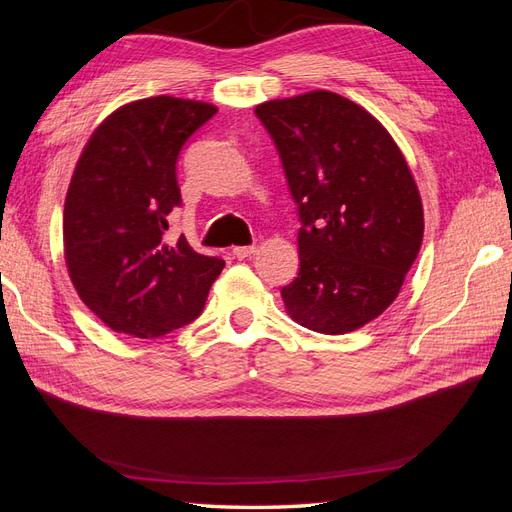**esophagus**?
<instances>
[{
  "mask_svg": "<svg viewBox=\"0 0 512 512\" xmlns=\"http://www.w3.org/2000/svg\"><path fill=\"white\" fill-rule=\"evenodd\" d=\"M254 252H256L254 245H241V247H235V250H232V256L239 258V260H245V258H250Z\"/></svg>",
  "mask_w": 512,
  "mask_h": 512,
  "instance_id": "1",
  "label": "esophagus"
}]
</instances>
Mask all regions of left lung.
Listing matches in <instances>:
<instances>
[{
	"mask_svg": "<svg viewBox=\"0 0 512 512\" xmlns=\"http://www.w3.org/2000/svg\"><path fill=\"white\" fill-rule=\"evenodd\" d=\"M256 117L280 153L299 209V260L282 288L301 327L344 335L399 294L423 241V203L391 134L331 91L271 100Z\"/></svg>",
	"mask_w": 512,
	"mask_h": 512,
	"instance_id": "1",
	"label": "left lung"
}]
</instances>
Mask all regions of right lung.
Segmentation results:
<instances>
[{
    "label": "right lung",
    "mask_w": 512,
    "mask_h": 512,
    "mask_svg": "<svg viewBox=\"0 0 512 512\" xmlns=\"http://www.w3.org/2000/svg\"><path fill=\"white\" fill-rule=\"evenodd\" d=\"M218 108L156 96L108 115L91 134L66 196L70 280L106 327L141 339L196 320L224 260L168 245V213L181 205L177 158Z\"/></svg>",
    "instance_id": "add662e5"
}]
</instances>
